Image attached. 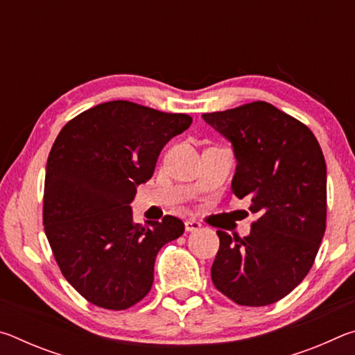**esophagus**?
<instances>
[{"label": "esophagus", "instance_id": "34e87169", "mask_svg": "<svg viewBox=\"0 0 355 355\" xmlns=\"http://www.w3.org/2000/svg\"><path fill=\"white\" fill-rule=\"evenodd\" d=\"M202 227L200 222H197L196 219H186L184 220V228L186 232H194V230H199V228Z\"/></svg>", "mask_w": 355, "mask_h": 355}]
</instances>
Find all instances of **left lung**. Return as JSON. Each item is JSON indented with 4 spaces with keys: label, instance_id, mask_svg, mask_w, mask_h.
Wrapping results in <instances>:
<instances>
[{
    "label": "left lung",
    "instance_id": "obj_1",
    "mask_svg": "<svg viewBox=\"0 0 355 355\" xmlns=\"http://www.w3.org/2000/svg\"><path fill=\"white\" fill-rule=\"evenodd\" d=\"M202 117L232 144V192L258 214L244 238L218 230L213 284L239 305L274 304L304 280L326 232L322 150L304 123L266 101Z\"/></svg>",
    "mask_w": 355,
    "mask_h": 355
}]
</instances>
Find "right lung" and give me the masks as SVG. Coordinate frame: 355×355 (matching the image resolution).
<instances>
[{
	"mask_svg": "<svg viewBox=\"0 0 355 355\" xmlns=\"http://www.w3.org/2000/svg\"><path fill=\"white\" fill-rule=\"evenodd\" d=\"M191 123L186 114L114 100L71 119L53 144L45 235L64 277L94 305L125 310L146 297L159 249L183 235L169 214L135 224L130 203L163 147Z\"/></svg>",
	"mask_w": 355,
	"mask_h": 355,
	"instance_id": "1",
	"label": "right lung"
}]
</instances>
